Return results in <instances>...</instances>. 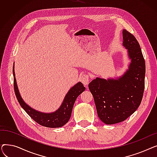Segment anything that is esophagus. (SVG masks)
<instances>
[{"instance_id":"1","label":"esophagus","mask_w":157,"mask_h":157,"mask_svg":"<svg viewBox=\"0 0 157 157\" xmlns=\"http://www.w3.org/2000/svg\"><path fill=\"white\" fill-rule=\"evenodd\" d=\"M81 81L82 82V83H83L84 85H87L89 83V76L88 74H83L80 78Z\"/></svg>"}]
</instances>
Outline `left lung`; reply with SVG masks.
<instances>
[{
  "mask_svg": "<svg viewBox=\"0 0 157 157\" xmlns=\"http://www.w3.org/2000/svg\"><path fill=\"white\" fill-rule=\"evenodd\" d=\"M123 39L131 59L128 70L118 79L97 78L88 85L98 117L108 125L121 122L132 114L141 104L144 90L146 67L140 45L125 29Z\"/></svg>",
  "mask_w": 157,
  "mask_h": 157,
  "instance_id": "obj_1",
  "label": "left lung"
}]
</instances>
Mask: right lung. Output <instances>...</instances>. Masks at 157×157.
<instances>
[{
	"mask_svg": "<svg viewBox=\"0 0 157 157\" xmlns=\"http://www.w3.org/2000/svg\"><path fill=\"white\" fill-rule=\"evenodd\" d=\"M13 76H14V89L16 98L22 108L29 116L39 125L49 127L58 128L63 126L69 120L73 108V105L75 102L77 97L85 91V87L81 82H79L76 85L70 89L67 95H65L63 103L60 108L56 111L53 113H43L36 111L31 108L27 104H25L21 98L18 89L16 81L15 78L14 70L13 66Z\"/></svg>",
	"mask_w": 157,
	"mask_h": 157,
	"instance_id": "add662e5",
	"label": "right lung"
}]
</instances>
